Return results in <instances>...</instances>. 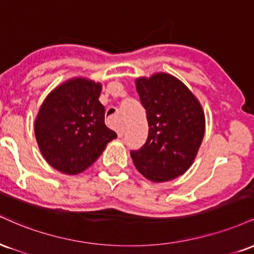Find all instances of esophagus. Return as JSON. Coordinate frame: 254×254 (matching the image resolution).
Here are the masks:
<instances>
[{"instance_id":"1","label":"esophagus","mask_w":254,"mask_h":254,"mask_svg":"<svg viewBox=\"0 0 254 254\" xmlns=\"http://www.w3.org/2000/svg\"><path fill=\"white\" fill-rule=\"evenodd\" d=\"M117 133H118V137H122L124 135V124L122 123V122H119L117 125Z\"/></svg>"}]
</instances>
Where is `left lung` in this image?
<instances>
[{
  "instance_id": "left-lung-1",
  "label": "left lung",
  "mask_w": 254,
  "mask_h": 254,
  "mask_svg": "<svg viewBox=\"0 0 254 254\" xmlns=\"http://www.w3.org/2000/svg\"><path fill=\"white\" fill-rule=\"evenodd\" d=\"M136 87L149 131L130 155L147 179L168 182L185 173L197 155L205 130L202 106L185 84L164 72L138 78Z\"/></svg>"
}]
</instances>
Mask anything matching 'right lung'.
Here are the masks:
<instances>
[{
  "instance_id": "right-lung-1",
  "label": "right lung",
  "mask_w": 254,
  "mask_h": 254,
  "mask_svg": "<svg viewBox=\"0 0 254 254\" xmlns=\"http://www.w3.org/2000/svg\"><path fill=\"white\" fill-rule=\"evenodd\" d=\"M100 93V83L75 78L61 84L44 100L34 131L43 156L57 171L81 173L117 137L105 125Z\"/></svg>"
}]
</instances>
